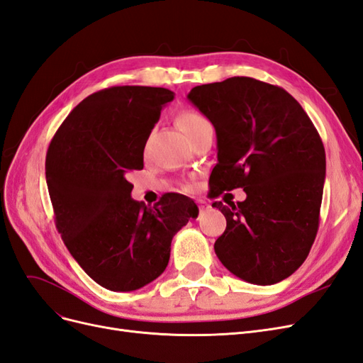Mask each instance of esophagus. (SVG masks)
Returning <instances> with one entry per match:
<instances>
[{"label":"esophagus","instance_id":"obj_1","mask_svg":"<svg viewBox=\"0 0 363 363\" xmlns=\"http://www.w3.org/2000/svg\"><path fill=\"white\" fill-rule=\"evenodd\" d=\"M199 206H200V211H201V212L208 211V208H211V204H207V203H206V201H203V200H200V201H199Z\"/></svg>","mask_w":363,"mask_h":363}]
</instances>
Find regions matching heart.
Here are the masks:
<instances>
[{
    "mask_svg": "<svg viewBox=\"0 0 363 363\" xmlns=\"http://www.w3.org/2000/svg\"><path fill=\"white\" fill-rule=\"evenodd\" d=\"M177 123L184 133L188 135L189 139L199 133V131H201L204 127L211 125V123L206 119V116H203L200 112H196V111L182 112L177 118Z\"/></svg>",
    "mask_w": 363,
    "mask_h": 363,
    "instance_id": "1",
    "label": "heart"
}]
</instances>
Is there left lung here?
<instances>
[{"instance_id": "left-lung-1", "label": "left lung", "mask_w": 363, "mask_h": 363, "mask_svg": "<svg viewBox=\"0 0 363 363\" xmlns=\"http://www.w3.org/2000/svg\"><path fill=\"white\" fill-rule=\"evenodd\" d=\"M188 100L216 131L212 196L236 188L247 194L238 204H212L227 219L215 242L218 259L252 284L284 280L306 260L320 224V135L291 94L250 77L195 86Z\"/></svg>"}]
</instances>
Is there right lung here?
Segmentation results:
<instances>
[{"label": "right lung", "mask_w": 363, "mask_h": 363, "mask_svg": "<svg viewBox=\"0 0 363 363\" xmlns=\"http://www.w3.org/2000/svg\"><path fill=\"white\" fill-rule=\"evenodd\" d=\"M174 92L113 86L95 92L63 121L47 151L45 175L56 227L71 256L100 286L140 289L168 267L174 235L199 207L168 194L155 207L131 199L128 172Z\"/></svg>", "instance_id": "obj_1"}]
</instances>
